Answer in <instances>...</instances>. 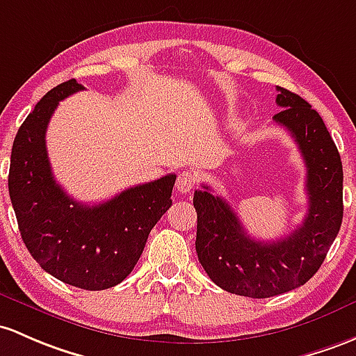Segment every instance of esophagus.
Instances as JSON below:
<instances>
[{"instance_id": "34e87169", "label": "esophagus", "mask_w": 356, "mask_h": 356, "mask_svg": "<svg viewBox=\"0 0 356 356\" xmlns=\"http://www.w3.org/2000/svg\"><path fill=\"white\" fill-rule=\"evenodd\" d=\"M197 185V177L192 171H181L177 179V190L179 193H188Z\"/></svg>"}]
</instances>
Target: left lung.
Wrapping results in <instances>:
<instances>
[{"label":"left lung","instance_id":"1","mask_svg":"<svg viewBox=\"0 0 356 356\" xmlns=\"http://www.w3.org/2000/svg\"><path fill=\"white\" fill-rule=\"evenodd\" d=\"M280 112L273 117L293 137L304 158L309 209L304 222L285 238L256 241L224 198L209 185L195 190L198 261L225 292L266 299L311 280L323 265L343 220V166L319 113L304 98L277 88Z\"/></svg>","mask_w":356,"mask_h":356}]
</instances>
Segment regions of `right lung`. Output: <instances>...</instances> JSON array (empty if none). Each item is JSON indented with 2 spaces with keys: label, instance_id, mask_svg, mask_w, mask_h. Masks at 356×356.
Masks as SVG:
<instances>
[{
  "label": "right lung",
  "instance_id": "1",
  "mask_svg": "<svg viewBox=\"0 0 356 356\" xmlns=\"http://www.w3.org/2000/svg\"><path fill=\"white\" fill-rule=\"evenodd\" d=\"M76 79L37 103L11 147L8 190L22 239L57 280L85 290L120 284L143 254L151 229L171 207L177 175L132 186L98 205H83L57 185L45 131L60 100L81 91Z\"/></svg>",
  "mask_w": 356,
  "mask_h": 356
}]
</instances>
